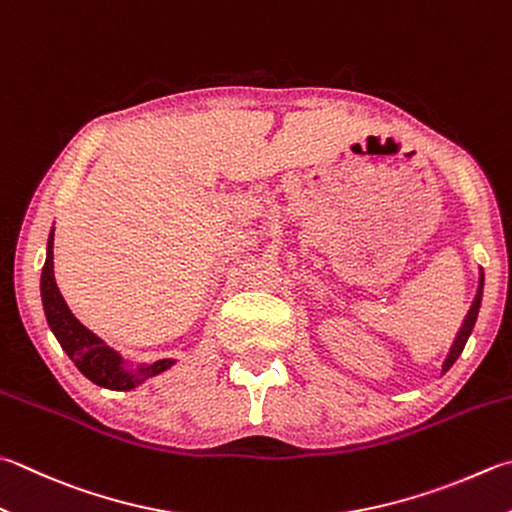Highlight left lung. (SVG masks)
Returning a JSON list of instances; mask_svg holds the SVG:
<instances>
[{
  "mask_svg": "<svg viewBox=\"0 0 512 512\" xmlns=\"http://www.w3.org/2000/svg\"><path fill=\"white\" fill-rule=\"evenodd\" d=\"M481 289H484V274H481V278H479L477 296H475V301H472V305H470L466 321H464V325H461V330L457 332V339H455V343H452L450 352H448V356H446V361H443V372H448V370L452 368V363H455V361L459 359V354L464 352L466 341H468V336L472 334V327H475L477 314H479V307H481Z\"/></svg>",
  "mask_w": 512,
  "mask_h": 512,
  "instance_id": "left-lung-1",
  "label": "left lung"
}]
</instances>
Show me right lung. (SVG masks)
I'll use <instances>...</instances> for the list:
<instances>
[{"instance_id":"1","label":"right lung","mask_w":512,"mask_h":512,"mask_svg":"<svg viewBox=\"0 0 512 512\" xmlns=\"http://www.w3.org/2000/svg\"><path fill=\"white\" fill-rule=\"evenodd\" d=\"M53 231L55 229H51V236H48L46 263L42 267V305L48 327L53 330L55 339L60 341L62 350L69 354V359L77 365V370L95 385H100V388L118 392L138 388V385H142L147 379H153V376L169 370L176 361L160 359L156 363H142L136 370H129L127 365H124L122 356L115 352L113 347L106 345L100 336H95L91 330H86V327L77 321L55 283Z\"/></svg>"}]
</instances>
